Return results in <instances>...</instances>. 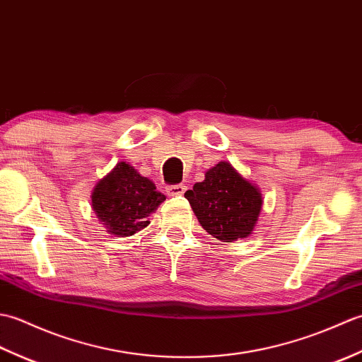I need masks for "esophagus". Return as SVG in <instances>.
Listing matches in <instances>:
<instances>
[{
	"instance_id": "1",
	"label": "esophagus",
	"mask_w": 362,
	"mask_h": 362,
	"mask_svg": "<svg viewBox=\"0 0 362 362\" xmlns=\"http://www.w3.org/2000/svg\"><path fill=\"white\" fill-rule=\"evenodd\" d=\"M166 191L169 196H182L187 191V187L185 185H171L166 188Z\"/></svg>"
}]
</instances>
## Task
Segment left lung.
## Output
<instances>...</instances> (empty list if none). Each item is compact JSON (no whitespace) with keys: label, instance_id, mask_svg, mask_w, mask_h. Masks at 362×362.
I'll return each instance as SVG.
<instances>
[{"label":"left lung","instance_id":"8db88e82","mask_svg":"<svg viewBox=\"0 0 362 362\" xmlns=\"http://www.w3.org/2000/svg\"><path fill=\"white\" fill-rule=\"evenodd\" d=\"M185 197L206 232L222 243L249 236L259 216L263 197L228 161H219L194 183Z\"/></svg>","mask_w":362,"mask_h":362}]
</instances>
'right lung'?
<instances>
[{"instance_id":"obj_1","label":"right lung","mask_w":362,"mask_h":362,"mask_svg":"<svg viewBox=\"0 0 362 362\" xmlns=\"http://www.w3.org/2000/svg\"><path fill=\"white\" fill-rule=\"evenodd\" d=\"M165 199L148 177L138 174L126 161H119L96 183L91 206L107 232L124 238L148 227L149 214Z\"/></svg>"}]
</instances>
